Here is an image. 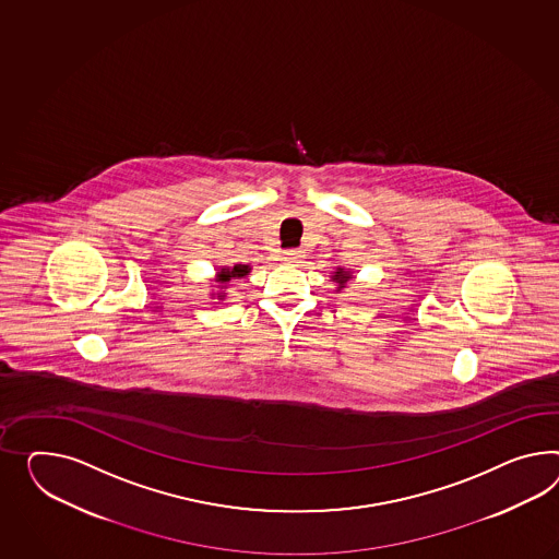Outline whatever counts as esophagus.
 Returning <instances> with one entry per match:
<instances>
[{
  "instance_id": "esophagus-1",
  "label": "esophagus",
  "mask_w": 559,
  "mask_h": 559,
  "mask_svg": "<svg viewBox=\"0 0 559 559\" xmlns=\"http://www.w3.org/2000/svg\"><path fill=\"white\" fill-rule=\"evenodd\" d=\"M300 258V249H289V251H284V253H282V259H284V261H287V263H296V261H298V259Z\"/></svg>"
}]
</instances>
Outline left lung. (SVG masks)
Returning <instances> with one entry per match:
<instances>
[{
	"instance_id": "1",
	"label": "left lung",
	"mask_w": 559,
	"mask_h": 559,
	"mask_svg": "<svg viewBox=\"0 0 559 559\" xmlns=\"http://www.w3.org/2000/svg\"><path fill=\"white\" fill-rule=\"evenodd\" d=\"M348 277H350V273L343 272V270H338V272H336V275H334V280H336V282H338V284H341V287L344 286V282H346V280H348Z\"/></svg>"
}]
</instances>
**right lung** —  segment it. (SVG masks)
<instances>
[{
    "label": "right lung",
    "mask_w": 559,
    "mask_h": 559,
    "mask_svg": "<svg viewBox=\"0 0 559 559\" xmlns=\"http://www.w3.org/2000/svg\"><path fill=\"white\" fill-rule=\"evenodd\" d=\"M247 273H249V267H247V265H235L233 270H223V272H218V282H221V284H227V282H233V280L243 277Z\"/></svg>",
    "instance_id": "1"
}]
</instances>
